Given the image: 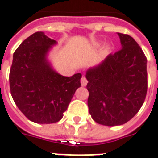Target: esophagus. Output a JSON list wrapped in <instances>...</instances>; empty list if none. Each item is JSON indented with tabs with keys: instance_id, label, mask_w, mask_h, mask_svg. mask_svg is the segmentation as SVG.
Listing matches in <instances>:
<instances>
[{
	"instance_id": "34e87169",
	"label": "esophagus",
	"mask_w": 158,
	"mask_h": 158,
	"mask_svg": "<svg viewBox=\"0 0 158 158\" xmlns=\"http://www.w3.org/2000/svg\"><path fill=\"white\" fill-rule=\"evenodd\" d=\"M81 86H82V87H86V86H87V80L86 79L85 77H82L81 79Z\"/></svg>"
}]
</instances>
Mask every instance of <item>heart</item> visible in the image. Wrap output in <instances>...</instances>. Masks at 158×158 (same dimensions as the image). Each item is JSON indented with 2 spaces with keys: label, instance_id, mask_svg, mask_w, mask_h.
Masks as SVG:
<instances>
[{
  "label": "heart",
  "instance_id": "1",
  "mask_svg": "<svg viewBox=\"0 0 158 158\" xmlns=\"http://www.w3.org/2000/svg\"><path fill=\"white\" fill-rule=\"evenodd\" d=\"M109 50V47H106V49H105V51H106V52H108Z\"/></svg>",
  "mask_w": 158,
  "mask_h": 158
}]
</instances>
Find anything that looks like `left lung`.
Here are the masks:
<instances>
[{
    "instance_id": "left-lung-1",
    "label": "left lung",
    "mask_w": 158,
    "mask_h": 158,
    "mask_svg": "<svg viewBox=\"0 0 158 158\" xmlns=\"http://www.w3.org/2000/svg\"><path fill=\"white\" fill-rule=\"evenodd\" d=\"M121 49L86 72L87 105L95 122L116 126L131 120L143 104L147 91V60L135 40L117 33Z\"/></svg>"
}]
</instances>
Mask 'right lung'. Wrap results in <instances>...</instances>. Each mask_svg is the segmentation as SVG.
<instances>
[{
	"mask_svg": "<svg viewBox=\"0 0 158 158\" xmlns=\"http://www.w3.org/2000/svg\"><path fill=\"white\" fill-rule=\"evenodd\" d=\"M57 42L43 32L32 34L13 54L9 81L12 98L20 111L37 124L60 120L81 74L64 77L55 71L49 54Z\"/></svg>",
	"mask_w": 158,
	"mask_h": 158,
	"instance_id": "add662e5",
	"label": "right lung"
}]
</instances>
